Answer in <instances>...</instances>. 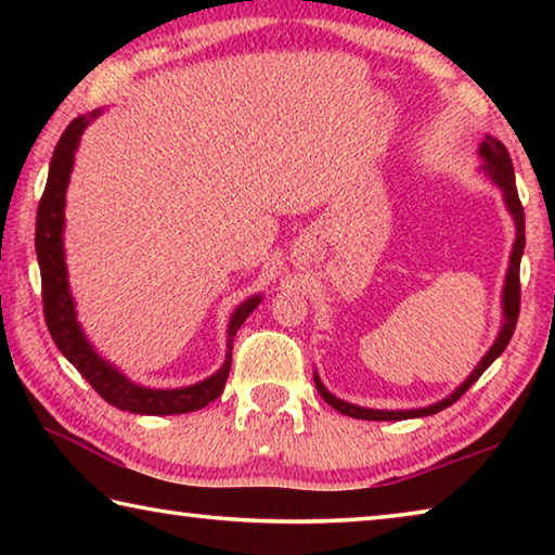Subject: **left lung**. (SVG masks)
<instances>
[{"mask_svg":"<svg viewBox=\"0 0 555 555\" xmlns=\"http://www.w3.org/2000/svg\"><path fill=\"white\" fill-rule=\"evenodd\" d=\"M480 154L485 156V168L487 173L492 176V181L502 188L504 191V198L506 205H509V210L516 220V242H514V251H512V267H509V274H506V286H504V327L500 337H496V343L490 347V352L482 357V362L477 364L475 372L469 374L465 379V384H460V387L450 393L448 399L434 403V406L428 409H413V411H374V409H362V406H352V403L340 401L337 397H333L331 391H327L321 379H318L315 374V387L321 391V397L331 403L335 411L345 413V416H352V418H362V421H401V418H418V416H430V413H438L448 409L450 403H455L463 393L473 387V384L482 377V372L490 367V364L496 360L504 352V347L509 345L512 335H514V327L516 321H519V306H521V281H519V264H521V255H524V244H526V234H524V205L519 201V191H516V181H514V166H512V158L509 152H506V146L502 142H496V139L487 137L482 146H480Z\"/></svg>","mask_w":555,"mask_h":555,"instance_id":"obj_1","label":"left lung"}]
</instances>
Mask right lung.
Here are the masks:
<instances>
[{
    "label": "right lung",
    "instance_id": "obj_1",
    "mask_svg": "<svg viewBox=\"0 0 555 555\" xmlns=\"http://www.w3.org/2000/svg\"><path fill=\"white\" fill-rule=\"evenodd\" d=\"M95 117V115H92ZM88 117H75L59 139L53 149L49 181H46L43 195L39 201V212H36V257H39L41 269V298H43V315L46 325L53 343L59 350L68 357V362L78 370L82 377L90 382L102 399L112 406L129 413H146V416H171V413L198 411L215 401L228 382L232 352H228L222 370L212 374L210 379L185 389H144L137 384L127 382L121 374L100 360L92 350L90 343L82 335L78 321H75V308L68 291V279H65V261H63V205H65V188H68L73 154L78 146L82 129L88 127ZM259 296L244 300V304L232 313L230 321V350L232 337L237 335L240 325L247 321V315L259 306Z\"/></svg>",
    "mask_w": 555,
    "mask_h": 555
}]
</instances>
